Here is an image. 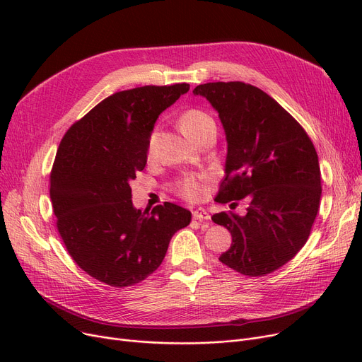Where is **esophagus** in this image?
<instances>
[{"mask_svg": "<svg viewBox=\"0 0 362 362\" xmlns=\"http://www.w3.org/2000/svg\"><path fill=\"white\" fill-rule=\"evenodd\" d=\"M192 216H194L195 220H199V221L210 220V214H208L206 210H204V208H197V210H194Z\"/></svg>", "mask_w": 362, "mask_h": 362, "instance_id": "esophagus-1", "label": "esophagus"}]
</instances>
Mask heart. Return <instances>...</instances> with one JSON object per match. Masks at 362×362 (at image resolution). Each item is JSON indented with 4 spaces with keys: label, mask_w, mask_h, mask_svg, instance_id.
<instances>
[{
    "label": "heart",
    "mask_w": 362,
    "mask_h": 362,
    "mask_svg": "<svg viewBox=\"0 0 362 362\" xmlns=\"http://www.w3.org/2000/svg\"><path fill=\"white\" fill-rule=\"evenodd\" d=\"M179 126H180V130L191 141H197L206 132L216 130L214 119L210 116V114L205 112L204 110H199V108L185 110L179 117ZM156 138H157V132L152 130V133L149 135V139H148V146H146V156L149 158L152 157V154H154ZM202 180L204 179L201 176L187 175L176 182L175 189L180 197H183L186 199H199L204 195V182Z\"/></svg>",
    "instance_id": "heart-1"
}]
</instances>
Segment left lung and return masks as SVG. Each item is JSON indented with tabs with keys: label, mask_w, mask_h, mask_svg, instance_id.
Instances as JSON below:
<instances>
[{
	"label": "left lung",
	"mask_w": 362,
	"mask_h": 362,
	"mask_svg": "<svg viewBox=\"0 0 362 362\" xmlns=\"http://www.w3.org/2000/svg\"><path fill=\"white\" fill-rule=\"evenodd\" d=\"M217 110L227 141L224 179L216 201L246 199L245 216L211 218L232 233L220 255L243 276H264L291 261L308 240L321 198L317 151L303 127L270 95L243 82L198 85Z\"/></svg>",
	"instance_id": "1"
}]
</instances>
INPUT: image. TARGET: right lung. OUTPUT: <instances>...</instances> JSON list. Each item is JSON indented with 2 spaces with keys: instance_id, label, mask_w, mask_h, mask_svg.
I'll return each instance as SVG.
<instances>
[{
  "instance_id": "obj_1",
  "label": "right lung",
  "mask_w": 362,
  "mask_h": 362,
  "mask_svg": "<svg viewBox=\"0 0 362 362\" xmlns=\"http://www.w3.org/2000/svg\"><path fill=\"white\" fill-rule=\"evenodd\" d=\"M187 90L176 83L112 93L67 130L57 151L49 177L57 229L74 262L110 286L154 273L170 239L191 223V211L171 202L136 210L130 187L145 168L158 116Z\"/></svg>"
}]
</instances>
